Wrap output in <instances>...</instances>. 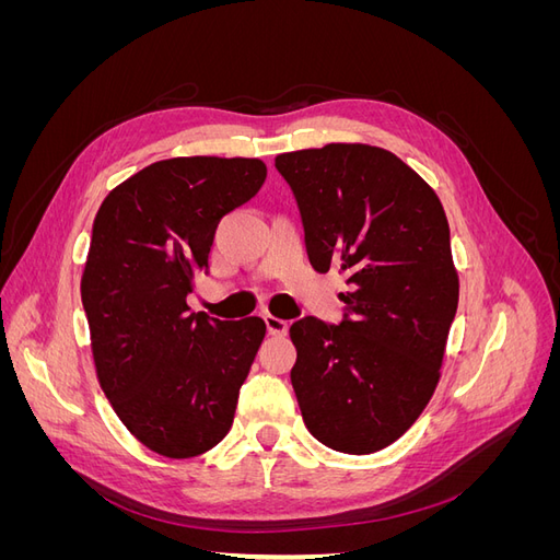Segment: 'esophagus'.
I'll use <instances>...</instances> for the list:
<instances>
[{
  "mask_svg": "<svg viewBox=\"0 0 560 560\" xmlns=\"http://www.w3.org/2000/svg\"><path fill=\"white\" fill-rule=\"evenodd\" d=\"M264 322H266L268 334H273V336H284L287 329H290V325H287V319H280L276 315H266Z\"/></svg>",
  "mask_w": 560,
  "mask_h": 560,
  "instance_id": "34e87169",
  "label": "esophagus"
}]
</instances>
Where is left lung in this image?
Here are the masks:
<instances>
[{
    "mask_svg": "<svg viewBox=\"0 0 560 560\" xmlns=\"http://www.w3.org/2000/svg\"><path fill=\"white\" fill-rule=\"evenodd\" d=\"M296 196L308 259L338 268L346 319L301 317L292 385L325 446L376 453L432 399L457 311L448 219L432 186L393 151L334 142L276 156Z\"/></svg>",
    "mask_w": 560,
    "mask_h": 560,
    "instance_id": "left-lung-1",
    "label": "left lung"
}]
</instances>
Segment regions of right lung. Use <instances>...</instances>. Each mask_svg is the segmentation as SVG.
Here are the masks:
<instances>
[{
	"mask_svg": "<svg viewBox=\"0 0 560 560\" xmlns=\"http://www.w3.org/2000/svg\"><path fill=\"white\" fill-rule=\"evenodd\" d=\"M266 182L259 159L156 161L100 206L81 301L100 387L128 432L184 460L217 446L266 325L191 313L186 294L208 270L219 219Z\"/></svg>",
	"mask_w": 560,
	"mask_h": 560,
	"instance_id": "obj_1",
	"label": "right lung"
}]
</instances>
